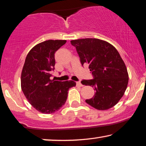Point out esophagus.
I'll return each mask as SVG.
<instances>
[{
	"label": "esophagus",
	"mask_w": 146,
	"mask_h": 146,
	"mask_svg": "<svg viewBox=\"0 0 146 146\" xmlns=\"http://www.w3.org/2000/svg\"><path fill=\"white\" fill-rule=\"evenodd\" d=\"M76 85L78 86H79V87H82V86H83V85H82V84H81V82H76Z\"/></svg>",
	"instance_id": "esophagus-1"
}]
</instances>
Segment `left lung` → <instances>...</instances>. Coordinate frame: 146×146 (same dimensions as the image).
Returning <instances> with one entry per match:
<instances>
[{
  "label": "left lung",
  "mask_w": 146,
  "mask_h": 146,
  "mask_svg": "<svg viewBox=\"0 0 146 146\" xmlns=\"http://www.w3.org/2000/svg\"><path fill=\"white\" fill-rule=\"evenodd\" d=\"M82 66L89 65L94 79L81 82L96 91L94 96L86 102L98 110L115 106L127 88L128 74L120 54L108 42L96 38L72 40Z\"/></svg>",
  "instance_id": "8db88e82"
}]
</instances>
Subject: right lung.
I'll use <instances>...</instances> for the list:
<instances>
[{
	"instance_id": "add662e5",
	"label": "right lung",
	"mask_w": 146,
	"mask_h": 146,
	"mask_svg": "<svg viewBox=\"0 0 146 146\" xmlns=\"http://www.w3.org/2000/svg\"><path fill=\"white\" fill-rule=\"evenodd\" d=\"M66 40H47L34 46L27 54L21 74V88L33 107L43 114L58 111L66 102L72 80H50L55 65L54 53Z\"/></svg>"
}]
</instances>
